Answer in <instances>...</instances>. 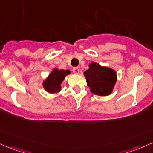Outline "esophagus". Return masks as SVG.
Segmentation results:
<instances>
[{"mask_svg":"<svg viewBox=\"0 0 153 153\" xmlns=\"http://www.w3.org/2000/svg\"><path fill=\"white\" fill-rule=\"evenodd\" d=\"M73 71L75 74H78L80 72V69L79 68H78V67H75V68H73Z\"/></svg>","mask_w":153,"mask_h":153,"instance_id":"esophagus-1","label":"esophagus"}]
</instances>
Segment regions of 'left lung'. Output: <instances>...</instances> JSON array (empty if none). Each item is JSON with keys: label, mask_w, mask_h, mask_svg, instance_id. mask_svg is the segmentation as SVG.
Wrapping results in <instances>:
<instances>
[{"label": "left lung", "mask_w": 153, "mask_h": 153, "mask_svg": "<svg viewBox=\"0 0 153 153\" xmlns=\"http://www.w3.org/2000/svg\"><path fill=\"white\" fill-rule=\"evenodd\" d=\"M83 75L91 92L95 95L105 97L111 94L117 82L115 70L97 62L90 63Z\"/></svg>", "instance_id": "obj_1"}]
</instances>
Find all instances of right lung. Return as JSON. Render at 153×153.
I'll return each instance as SVG.
<instances>
[{"label": "right lung", "instance_id": "obj_1", "mask_svg": "<svg viewBox=\"0 0 153 153\" xmlns=\"http://www.w3.org/2000/svg\"><path fill=\"white\" fill-rule=\"evenodd\" d=\"M69 70L54 68L43 81V88L49 94H57L62 90V84L67 75H70Z\"/></svg>", "mask_w": 153, "mask_h": 153}]
</instances>
